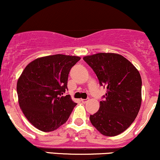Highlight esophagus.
<instances>
[{
    "label": "esophagus",
    "instance_id": "34e87169",
    "mask_svg": "<svg viewBox=\"0 0 160 160\" xmlns=\"http://www.w3.org/2000/svg\"><path fill=\"white\" fill-rule=\"evenodd\" d=\"M87 101H88V98L81 99V102H82V103H86Z\"/></svg>",
    "mask_w": 160,
    "mask_h": 160
}]
</instances>
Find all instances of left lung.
<instances>
[{
    "label": "left lung",
    "instance_id": "8db88e82",
    "mask_svg": "<svg viewBox=\"0 0 160 160\" xmlns=\"http://www.w3.org/2000/svg\"><path fill=\"white\" fill-rule=\"evenodd\" d=\"M83 60L107 88L100 108L90 122L103 135L115 136L126 130L137 116L142 103V78L133 65L122 55L99 53Z\"/></svg>",
    "mask_w": 160,
    "mask_h": 160
}]
</instances>
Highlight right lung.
I'll use <instances>...</instances> for the list:
<instances>
[{
  "label": "right lung",
  "instance_id": "obj_1",
  "mask_svg": "<svg viewBox=\"0 0 160 160\" xmlns=\"http://www.w3.org/2000/svg\"><path fill=\"white\" fill-rule=\"evenodd\" d=\"M79 57L56 54L38 58L27 65L17 82L20 108L36 128L56 130L68 120L77 105L68 90V74Z\"/></svg>",
  "mask_w": 160,
  "mask_h": 160
}]
</instances>
